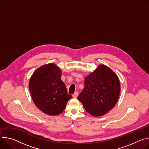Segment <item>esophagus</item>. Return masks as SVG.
<instances>
[{
	"instance_id": "obj_1",
	"label": "esophagus",
	"mask_w": 149,
	"mask_h": 149,
	"mask_svg": "<svg viewBox=\"0 0 149 149\" xmlns=\"http://www.w3.org/2000/svg\"><path fill=\"white\" fill-rule=\"evenodd\" d=\"M78 95H79L78 92H75L74 93V94H73V96L74 97H76L78 96Z\"/></svg>"
}]
</instances>
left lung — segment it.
Returning <instances> with one entry per match:
<instances>
[{
    "label": "left lung",
    "instance_id": "1",
    "mask_svg": "<svg viewBox=\"0 0 149 149\" xmlns=\"http://www.w3.org/2000/svg\"><path fill=\"white\" fill-rule=\"evenodd\" d=\"M120 92V81L117 75L107 66L100 65L85 77V88L77 99L89 113L100 117L115 107Z\"/></svg>",
    "mask_w": 149,
    "mask_h": 149
}]
</instances>
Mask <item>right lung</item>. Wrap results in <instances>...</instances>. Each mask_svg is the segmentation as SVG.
<instances>
[{"label":"right lung","instance_id":"1","mask_svg":"<svg viewBox=\"0 0 149 149\" xmlns=\"http://www.w3.org/2000/svg\"><path fill=\"white\" fill-rule=\"evenodd\" d=\"M61 74L57 66L50 63L38 68L30 79L29 89L34 103L50 115L61 113L72 97L61 80Z\"/></svg>","mask_w":149,"mask_h":149}]
</instances>
